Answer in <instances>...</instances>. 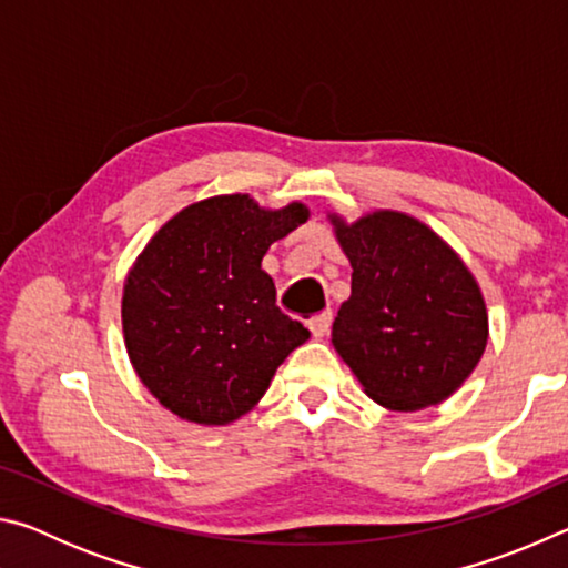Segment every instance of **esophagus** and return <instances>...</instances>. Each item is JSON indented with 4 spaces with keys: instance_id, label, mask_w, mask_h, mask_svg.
<instances>
[{
    "instance_id": "34e87169",
    "label": "esophagus",
    "mask_w": 568,
    "mask_h": 568,
    "mask_svg": "<svg viewBox=\"0 0 568 568\" xmlns=\"http://www.w3.org/2000/svg\"><path fill=\"white\" fill-rule=\"evenodd\" d=\"M331 323H333V313H323V315H315V318L307 321V331L313 333V338H323L325 333L331 331Z\"/></svg>"
}]
</instances>
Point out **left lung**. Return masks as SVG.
Wrapping results in <instances>:
<instances>
[{
  "instance_id": "obj_1",
  "label": "left lung",
  "mask_w": 568,
  "mask_h": 568,
  "mask_svg": "<svg viewBox=\"0 0 568 568\" xmlns=\"http://www.w3.org/2000/svg\"><path fill=\"white\" fill-rule=\"evenodd\" d=\"M335 235L353 265L333 345L381 406L418 410L446 400L486 348L488 318L458 255L403 213L365 215Z\"/></svg>"
}]
</instances>
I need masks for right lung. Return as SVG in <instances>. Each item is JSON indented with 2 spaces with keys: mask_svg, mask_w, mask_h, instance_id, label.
Returning a JSON list of instances; mask_svg holds the SVG:
<instances>
[{
  "mask_svg": "<svg viewBox=\"0 0 568 568\" xmlns=\"http://www.w3.org/2000/svg\"><path fill=\"white\" fill-rule=\"evenodd\" d=\"M307 220L217 195L160 227L128 275L122 328L140 381L175 416L225 426L265 396L277 365L311 333L275 305L261 263Z\"/></svg>",
  "mask_w": 568,
  "mask_h": 568,
  "instance_id": "right-lung-1",
  "label": "right lung"
}]
</instances>
